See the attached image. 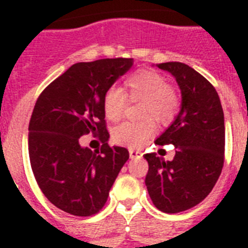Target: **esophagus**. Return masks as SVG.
Returning a JSON list of instances; mask_svg holds the SVG:
<instances>
[{
    "instance_id": "obj_1",
    "label": "esophagus",
    "mask_w": 248,
    "mask_h": 248,
    "mask_svg": "<svg viewBox=\"0 0 248 248\" xmlns=\"http://www.w3.org/2000/svg\"><path fill=\"white\" fill-rule=\"evenodd\" d=\"M128 153H130V158H141L143 157V152L134 149V148H130Z\"/></svg>"
}]
</instances>
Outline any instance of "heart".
I'll list each match as a JSON object with an SVG mask.
<instances>
[{"instance_id":"obj_1","label":"heart","mask_w":248,"mask_h":248,"mask_svg":"<svg viewBox=\"0 0 248 248\" xmlns=\"http://www.w3.org/2000/svg\"><path fill=\"white\" fill-rule=\"evenodd\" d=\"M130 103L141 101L139 122H124L113 130V140L130 148L143 147L157 127L153 120L161 124L172 121L180 108V96L173 86L169 85L161 73L143 69L124 79L122 90L110 87L103 97V110L107 120L117 122L124 114Z\"/></svg>"}]
</instances>
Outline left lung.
Masks as SVG:
<instances>
[{"label":"left lung","instance_id":"left-lung-1","mask_svg":"<svg viewBox=\"0 0 248 248\" xmlns=\"http://www.w3.org/2000/svg\"><path fill=\"white\" fill-rule=\"evenodd\" d=\"M180 86L181 109L155 144H173L176 155L163 161L157 153L144 158L149 169L145 185L155 207L177 214L194 207L210 194L224 166V112L215 87L193 68L179 62L161 63Z\"/></svg>","mask_w":248,"mask_h":248}]
</instances>
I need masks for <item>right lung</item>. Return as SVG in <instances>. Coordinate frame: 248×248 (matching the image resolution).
Masks as SVG:
<instances>
[{"label":"right lung","instance_id":"obj_1","mask_svg":"<svg viewBox=\"0 0 248 248\" xmlns=\"http://www.w3.org/2000/svg\"><path fill=\"white\" fill-rule=\"evenodd\" d=\"M132 63V58L76 63L37 99L28 127L31 167L45 197L67 214L100 211L130 157L126 148L108 144L103 97ZM90 132L102 141L95 152L79 143Z\"/></svg>","mask_w":248,"mask_h":248}]
</instances>
